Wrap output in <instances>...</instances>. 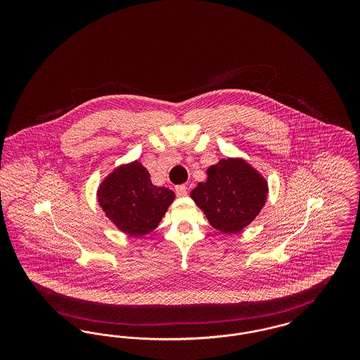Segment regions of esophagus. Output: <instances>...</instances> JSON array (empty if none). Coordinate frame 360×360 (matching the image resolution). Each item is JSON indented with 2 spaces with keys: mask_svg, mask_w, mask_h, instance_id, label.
Instances as JSON below:
<instances>
[{
  "mask_svg": "<svg viewBox=\"0 0 360 360\" xmlns=\"http://www.w3.org/2000/svg\"><path fill=\"white\" fill-rule=\"evenodd\" d=\"M175 193H176L178 197H184V195L188 194V186H185V185H178V186H175Z\"/></svg>",
  "mask_w": 360,
  "mask_h": 360,
  "instance_id": "esophagus-1",
  "label": "esophagus"
}]
</instances>
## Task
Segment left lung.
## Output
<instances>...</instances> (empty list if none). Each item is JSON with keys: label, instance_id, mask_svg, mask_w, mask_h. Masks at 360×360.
<instances>
[{"label": "left lung", "instance_id": "8db88e82", "mask_svg": "<svg viewBox=\"0 0 360 360\" xmlns=\"http://www.w3.org/2000/svg\"><path fill=\"white\" fill-rule=\"evenodd\" d=\"M207 179L191 190L212 226L224 233H238L260 212L267 184L241 159H221L207 169Z\"/></svg>", "mask_w": 360, "mask_h": 360}]
</instances>
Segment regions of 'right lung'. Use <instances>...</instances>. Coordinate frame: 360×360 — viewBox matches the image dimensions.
<instances>
[{
	"instance_id": "obj_1",
	"label": "right lung",
	"mask_w": 360,
	"mask_h": 360,
	"mask_svg": "<svg viewBox=\"0 0 360 360\" xmlns=\"http://www.w3.org/2000/svg\"><path fill=\"white\" fill-rule=\"evenodd\" d=\"M174 198L170 188L151 184L150 174L139 162L112 172L98 190V201L106 216L132 236L154 231Z\"/></svg>"
}]
</instances>
